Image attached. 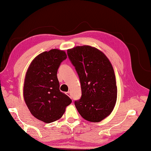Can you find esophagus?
<instances>
[{"instance_id":"1","label":"esophagus","mask_w":151,"mask_h":151,"mask_svg":"<svg viewBox=\"0 0 151 151\" xmlns=\"http://www.w3.org/2000/svg\"><path fill=\"white\" fill-rule=\"evenodd\" d=\"M65 93H66V94H67L68 96H69L70 98H71V93H70V92H69V91L66 92Z\"/></svg>"}]
</instances>
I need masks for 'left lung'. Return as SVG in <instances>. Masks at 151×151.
I'll list each match as a JSON object with an SVG mask.
<instances>
[{
    "label": "left lung",
    "mask_w": 151,
    "mask_h": 151,
    "mask_svg": "<svg viewBox=\"0 0 151 151\" xmlns=\"http://www.w3.org/2000/svg\"><path fill=\"white\" fill-rule=\"evenodd\" d=\"M81 84L82 96L75 101L85 120L99 122L113 111L117 99L114 69L109 60L98 49L82 45L68 50Z\"/></svg>",
    "instance_id": "8db88e82"
}]
</instances>
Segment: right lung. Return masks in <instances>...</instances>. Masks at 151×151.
I'll return each mask as SVG.
<instances>
[{"mask_svg":"<svg viewBox=\"0 0 151 151\" xmlns=\"http://www.w3.org/2000/svg\"><path fill=\"white\" fill-rule=\"evenodd\" d=\"M67 58L64 51L53 49L42 52L31 62L26 74L23 94L33 116L45 123L60 118L71 99L60 91L58 69Z\"/></svg>","mask_w":151,"mask_h":151,"instance_id":"right-lung-1","label":"right lung"}]
</instances>
